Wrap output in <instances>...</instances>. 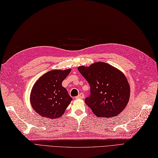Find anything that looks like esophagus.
<instances>
[{"label": "esophagus", "mask_w": 158, "mask_h": 158, "mask_svg": "<svg viewBox=\"0 0 158 158\" xmlns=\"http://www.w3.org/2000/svg\"><path fill=\"white\" fill-rule=\"evenodd\" d=\"M84 94H82V93H80V94H79V95H78V96H76L75 98H76V99H84Z\"/></svg>", "instance_id": "esophagus-1"}]
</instances>
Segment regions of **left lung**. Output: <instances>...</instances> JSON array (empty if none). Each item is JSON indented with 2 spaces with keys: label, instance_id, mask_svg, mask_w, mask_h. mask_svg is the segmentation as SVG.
Segmentation results:
<instances>
[{
  "label": "left lung",
  "instance_id": "1",
  "mask_svg": "<svg viewBox=\"0 0 158 158\" xmlns=\"http://www.w3.org/2000/svg\"><path fill=\"white\" fill-rule=\"evenodd\" d=\"M78 71L90 86L85 103L98 117L117 116L127 106L130 85L122 72L106 63L78 66Z\"/></svg>",
  "mask_w": 158,
  "mask_h": 158
}]
</instances>
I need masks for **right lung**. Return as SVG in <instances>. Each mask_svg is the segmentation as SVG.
Segmentation results:
<instances>
[{"mask_svg": "<svg viewBox=\"0 0 158 158\" xmlns=\"http://www.w3.org/2000/svg\"><path fill=\"white\" fill-rule=\"evenodd\" d=\"M71 69L53 70L44 74L32 88L30 102L35 111L48 118H60L73 100L67 90L62 86Z\"/></svg>", "mask_w": 158, "mask_h": 158, "instance_id": "right-lung-1", "label": "right lung"}]
</instances>
